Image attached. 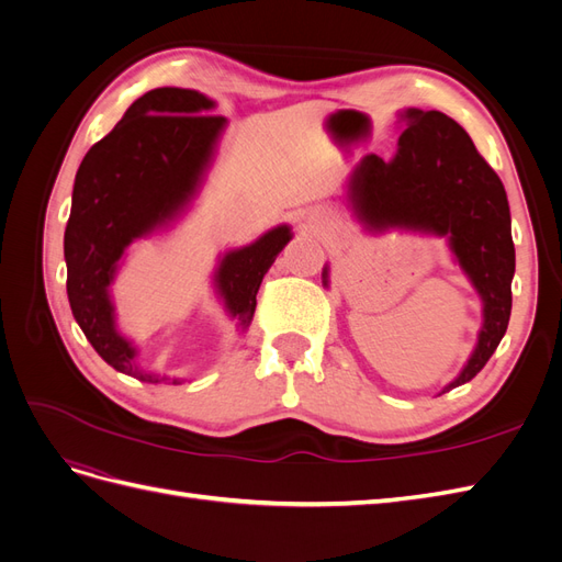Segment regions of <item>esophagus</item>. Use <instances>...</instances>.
I'll return each instance as SVG.
<instances>
[{"label":"esophagus","mask_w":562,"mask_h":562,"mask_svg":"<svg viewBox=\"0 0 562 562\" xmlns=\"http://www.w3.org/2000/svg\"><path fill=\"white\" fill-rule=\"evenodd\" d=\"M318 220H323V215H321V217H318V215H316V217L312 215V217H310V225H312V227H314V225H318Z\"/></svg>","instance_id":"34e87169"}]
</instances>
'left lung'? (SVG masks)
Wrapping results in <instances>:
<instances>
[{
	"label": "left lung",
	"instance_id": "left-lung-1",
	"mask_svg": "<svg viewBox=\"0 0 562 562\" xmlns=\"http://www.w3.org/2000/svg\"><path fill=\"white\" fill-rule=\"evenodd\" d=\"M396 155L366 157L347 182V203L368 232L407 229L443 236L483 302V326L469 361L446 391L473 380L499 347L512 316L516 248L499 176L469 133L436 110L407 108ZM328 288V265L323 267ZM438 394V396H440Z\"/></svg>",
	"mask_w": 562,
	"mask_h": 562
}]
</instances>
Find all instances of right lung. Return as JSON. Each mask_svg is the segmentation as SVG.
<instances>
[{
	"instance_id": "right-lung-1",
	"label": "right lung",
	"mask_w": 562,
	"mask_h": 562,
	"mask_svg": "<svg viewBox=\"0 0 562 562\" xmlns=\"http://www.w3.org/2000/svg\"><path fill=\"white\" fill-rule=\"evenodd\" d=\"M213 108L211 98L192 89L164 87L140 95L87 151L75 178L65 227L67 300L100 359L140 382L171 378L138 366V347L116 328L110 285L126 248L171 227L199 194L227 126L225 116L209 114ZM291 239V227L279 225L217 260L215 295L241 330L250 326L267 269Z\"/></svg>"
}]
</instances>
